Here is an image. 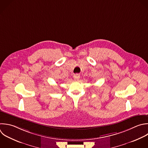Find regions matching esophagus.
Wrapping results in <instances>:
<instances>
[{"instance_id": "obj_1", "label": "esophagus", "mask_w": 148, "mask_h": 148, "mask_svg": "<svg viewBox=\"0 0 148 148\" xmlns=\"http://www.w3.org/2000/svg\"><path fill=\"white\" fill-rule=\"evenodd\" d=\"M73 77L75 80H78V79H80V75L79 74H76V75H74Z\"/></svg>"}]
</instances>
